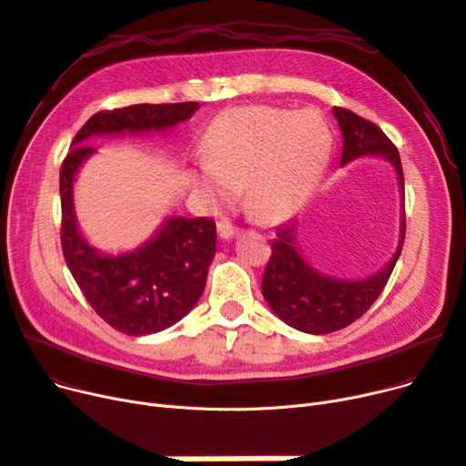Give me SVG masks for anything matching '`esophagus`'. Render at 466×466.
Returning a JSON list of instances; mask_svg holds the SVG:
<instances>
[{
  "label": "esophagus",
  "mask_w": 466,
  "mask_h": 466,
  "mask_svg": "<svg viewBox=\"0 0 466 466\" xmlns=\"http://www.w3.org/2000/svg\"><path fill=\"white\" fill-rule=\"evenodd\" d=\"M217 232H218V236H220L222 239H230V238H234L239 230H238V227L232 225L230 220L222 218V220L217 222Z\"/></svg>",
  "instance_id": "obj_1"
}]
</instances>
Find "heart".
Masks as SVG:
<instances>
[{
    "label": "heart",
    "instance_id": "heart-1",
    "mask_svg": "<svg viewBox=\"0 0 466 466\" xmlns=\"http://www.w3.org/2000/svg\"><path fill=\"white\" fill-rule=\"evenodd\" d=\"M331 147L329 129L312 110L241 106L220 114L206 135L209 159L194 171V185L215 199L246 187L258 220L289 215L319 177Z\"/></svg>",
    "mask_w": 466,
    "mask_h": 466
}]
</instances>
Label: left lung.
<instances>
[{
    "mask_svg": "<svg viewBox=\"0 0 466 466\" xmlns=\"http://www.w3.org/2000/svg\"><path fill=\"white\" fill-rule=\"evenodd\" d=\"M333 114L342 131L340 166L360 156H379L389 159L396 169L403 194L401 161L390 138L371 121L347 108L335 106ZM295 238V222H286V225L276 228L272 255L265 268V276H262L260 291L270 309L288 326L312 335H326L350 326L379 299L396 267L403 239H406V215L401 213L400 246L389 265L377 274L358 281L337 279L314 270L300 257Z\"/></svg>",
    "mask_w": 466,
    "mask_h": 466,
    "instance_id": "8db88e82",
    "label": "left lung"
}]
</instances>
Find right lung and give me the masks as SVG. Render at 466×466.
Here are the masks:
<instances>
[{
    "mask_svg": "<svg viewBox=\"0 0 466 466\" xmlns=\"http://www.w3.org/2000/svg\"><path fill=\"white\" fill-rule=\"evenodd\" d=\"M198 103L133 105L91 116L72 140L60 167V244L66 265L93 310L108 326L140 337L164 331L183 319L206 289L215 257L217 227L209 217L167 218L156 236L129 253L103 255L77 228L72 185L77 169L95 152L93 135L164 131L194 116Z\"/></svg>",
    "mask_w": 466,
    "mask_h": 466,
    "instance_id": "right-lung-1",
    "label": "right lung"
}]
</instances>
